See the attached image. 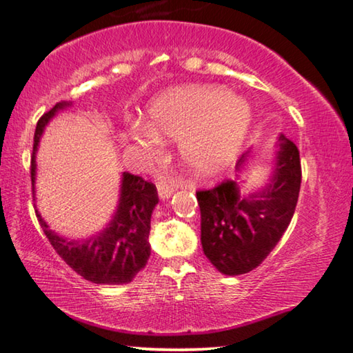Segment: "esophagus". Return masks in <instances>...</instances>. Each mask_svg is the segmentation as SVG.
Wrapping results in <instances>:
<instances>
[{"instance_id":"1","label":"esophagus","mask_w":353,"mask_h":353,"mask_svg":"<svg viewBox=\"0 0 353 353\" xmlns=\"http://www.w3.org/2000/svg\"><path fill=\"white\" fill-rule=\"evenodd\" d=\"M156 186H158L159 197L163 200H167V199H170L173 192H175V190L178 189V183L175 180H172V178L167 176V178H161Z\"/></svg>"}]
</instances>
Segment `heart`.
<instances>
[{"instance_id":"obj_1","label":"heart","mask_w":353,"mask_h":353,"mask_svg":"<svg viewBox=\"0 0 353 353\" xmlns=\"http://www.w3.org/2000/svg\"><path fill=\"white\" fill-rule=\"evenodd\" d=\"M252 109L244 97L223 88H199L161 98L145 122H132L130 137L143 152L154 153L158 142L180 139L190 164L216 170L233 158L244 139Z\"/></svg>"}]
</instances>
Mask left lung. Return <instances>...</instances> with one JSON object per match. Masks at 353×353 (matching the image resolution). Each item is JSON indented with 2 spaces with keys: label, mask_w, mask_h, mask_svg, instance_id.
Returning a JSON list of instances; mask_svg holds the SVG:
<instances>
[{
  "label": "left lung",
  "mask_w": 353,
  "mask_h": 353,
  "mask_svg": "<svg viewBox=\"0 0 353 353\" xmlns=\"http://www.w3.org/2000/svg\"><path fill=\"white\" fill-rule=\"evenodd\" d=\"M250 158L248 148L236 164V180L197 192L201 247L223 275L247 274L261 264L279 244L296 211L302 180L296 143L285 134L276 136L270 176L256 190H247L241 180Z\"/></svg>",
  "instance_id": "left-lung-1"
}]
</instances>
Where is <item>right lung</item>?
Here are the masks:
<instances>
[{
	"label": "right lung",
	"mask_w": 353,
	"mask_h": 353,
	"mask_svg": "<svg viewBox=\"0 0 353 353\" xmlns=\"http://www.w3.org/2000/svg\"><path fill=\"white\" fill-rule=\"evenodd\" d=\"M70 106L72 101L57 103L37 122L31 158L34 195L37 173L36 153L40 137L50 120ZM158 201V190L153 183L123 172L120 176L117 206L111 221L98 234L83 241L67 239L50 228L39 210H36V214L50 244L74 272L97 285H126L145 268L150 258V222Z\"/></svg>",
	"instance_id": "add662e5"
}]
</instances>
